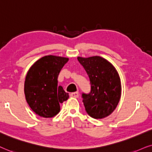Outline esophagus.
Segmentation results:
<instances>
[{
    "label": "esophagus",
    "mask_w": 152,
    "mask_h": 152,
    "mask_svg": "<svg viewBox=\"0 0 152 152\" xmlns=\"http://www.w3.org/2000/svg\"><path fill=\"white\" fill-rule=\"evenodd\" d=\"M70 96L72 97H74V98H78V96H79V93H78V92H72L70 94Z\"/></svg>",
    "instance_id": "34e87169"
}]
</instances>
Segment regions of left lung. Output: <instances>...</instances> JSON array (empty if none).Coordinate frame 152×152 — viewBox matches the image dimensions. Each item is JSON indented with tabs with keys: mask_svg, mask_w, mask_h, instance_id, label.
Masks as SVG:
<instances>
[{
	"mask_svg": "<svg viewBox=\"0 0 152 152\" xmlns=\"http://www.w3.org/2000/svg\"><path fill=\"white\" fill-rule=\"evenodd\" d=\"M78 60L90 80V92L82 94L87 113L94 119L108 117L116 108L121 97L118 72L110 62L100 56L78 57Z\"/></svg>",
	"mask_w": 152,
	"mask_h": 152,
	"instance_id": "left-lung-1",
	"label": "left lung"
}]
</instances>
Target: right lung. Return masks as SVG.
Listing matches in <instances>:
<instances>
[{
  "mask_svg": "<svg viewBox=\"0 0 152 152\" xmlns=\"http://www.w3.org/2000/svg\"><path fill=\"white\" fill-rule=\"evenodd\" d=\"M69 58L46 56L32 64L24 83L28 104L40 117H53L60 112V104L69 99V94L58 86V77Z\"/></svg>",
  "mask_w": 152,
  "mask_h": 152,
  "instance_id": "1",
  "label": "right lung"
}]
</instances>
